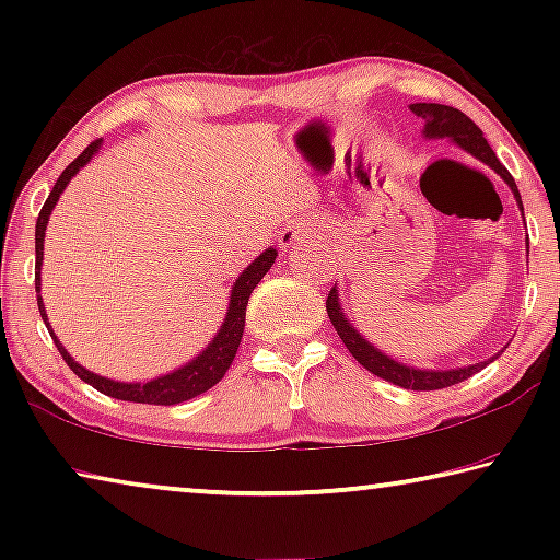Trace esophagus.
Instances as JSON below:
<instances>
[{
  "label": "esophagus",
  "instance_id": "34e87169",
  "mask_svg": "<svg viewBox=\"0 0 560 560\" xmlns=\"http://www.w3.org/2000/svg\"><path fill=\"white\" fill-rule=\"evenodd\" d=\"M316 234H318V230H316V226L311 224V222L287 226V230L281 232V246H283V249H287V246H293V244H301V242L314 240Z\"/></svg>",
  "mask_w": 560,
  "mask_h": 560
}]
</instances>
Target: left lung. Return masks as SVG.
I'll return each mask as SVG.
<instances>
[{
	"mask_svg": "<svg viewBox=\"0 0 560 560\" xmlns=\"http://www.w3.org/2000/svg\"><path fill=\"white\" fill-rule=\"evenodd\" d=\"M410 110L424 122V130H422L424 138H450L452 143H457L462 150H467L469 155L481 160V163L489 165L497 175H501V179H504V183L511 187V192H514L521 214H524V205H521V195L514 177H511L509 170L499 163V158L494 155V150L489 148L485 132L479 130L477 122L464 116L462 110L452 106H442V103H412ZM526 252H528V234H526ZM326 311H328L330 324H334V328L338 330L340 340H343L346 348L350 350V355H353L365 371L383 377L387 383L400 385L405 390H440V387L457 385L462 381H467V377H471L474 373L485 371L491 360L497 358L494 355L485 360V363H474L464 368H450V371H422V368L397 363L395 358L385 355L381 348H375L371 340L360 336V330H355V326L350 324L343 314V306H340L336 287L328 293Z\"/></svg>",
	"mask_w": 560,
	"mask_h": 560,
	"instance_id": "8db88e82",
	"label": "left lung"
}]
</instances>
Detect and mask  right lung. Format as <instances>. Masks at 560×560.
Returning <instances> with one entry per match:
<instances>
[{
  "instance_id": "obj_1",
  "label": "right lung",
  "mask_w": 560,
  "mask_h": 560,
  "mask_svg": "<svg viewBox=\"0 0 560 560\" xmlns=\"http://www.w3.org/2000/svg\"><path fill=\"white\" fill-rule=\"evenodd\" d=\"M103 140H93V143L83 150V153L73 160V163L63 170L56 179L54 189L46 197V202L39 212V220H36V301H39V314L44 318L46 328L54 338L56 348H59L61 358L66 360V365L81 377L83 383H89L91 387H96L98 393L116 397V400H128V402H145V405H177L185 400H192V397L202 395L210 390L212 385H217L224 377V373L230 371L232 360L236 355V348L242 343L244 336V316H246V303H249V296L257 283L264 279V273L271 269V264L277 261L279 252L273 249H264L257 259H254L249 267H246L240 279L234 281L232 293H230V306H226V316L222 320L217 336L207 343L200 355H195L189 363L179 365L177 371L167 373V375H158L148 383H120V381H110V377L96 375L89 368H83L75 363V360L69 355V350L61 346V340L54 336V330L49 326V318H46V308H44V299H42V261H44V234H46V224H49V217L54 212L56 202H59L61 192L66 185L71 183V177L79 173L83 165L91 163V158L98 153Z\"/></svg>"
}]
</instances>
